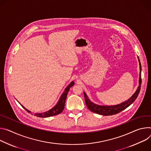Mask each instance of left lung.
Returning <instances> with one entry per match:
<instances>
[{
	"label": "left lung",
	"instance_id": "8db88e82",
	"mask_svg": "<svg viewBox=\"0 0 151 151\" xmlns=\"http://www.w3.org/2000/svg\"><path fill=\"white\" fill-rule=\"evenodd\" d=\"M139 61V65H140V74H139V85L137 88V89L128 100L127 101L114 106H100L97 105L96 104L93 103L90 101V99L88 98L87 95L84 92V96H85V103L86 104V106L88 108L91 110V111L95 113L96 114H101L104 116H110L113 114H116L118 113L122 110L127 109L128 107H129L134 101H135L136 98H137L139 93L140 91L141 88V83H142V78H141V71H142V67H141V63Z\"/></svg>",
	"mask_w": 151,
	"mask_h": 151
}]
</instances>
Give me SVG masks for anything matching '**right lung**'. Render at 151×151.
Listing matches in <instances>:
<instances>
[{"label":"right lung","instance_id":"right-lung-1","mask_svg":"<svg viewBox=\"0 0 151 151\" xmlns=\"http://www.w3.org/2000/svg\"><path fill=\"white\" fill-rule=\"evenodd\" d=\"M74 85V82L73 81H71L69 85L67 86L63 93L62 94V95L60 96L59 101L58 102V103L56 104V106H55L52 109H50L47 111L43 112V113H35L34 115L37 116V117H40V118H48V117H50V116H55L57 114H59V113H62V111H63V110L64 109L65 107V100L66 99V96H67V94H68V92L70 91V89L71 87H72L73 85ZM21 106L29 113H31L30 111H29V110L26 109L25 107H24L22 104Z\"/></svg>","mask_w":151,"mask_h":151}]
</instances>
